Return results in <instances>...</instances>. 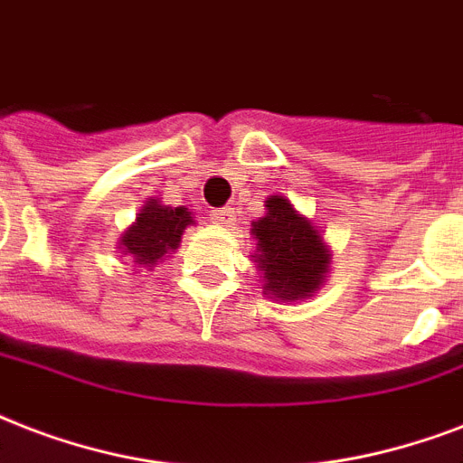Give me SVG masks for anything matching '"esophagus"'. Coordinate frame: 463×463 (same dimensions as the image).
I'll use <instances>...</instances> for the list:
<instances>
[{"mask_svg": "<svg viewBox=\"0 0 463 463\" xmlns=\"http://www.w3.org/2000/svg\"><path fill=\"white\" fill-rule=\"evenodd\" d=\"M210 220L214 224H220V227H229L234 222V207H217V210L210 213Z\"/></svg>", "mask_w": 463, "mask_h": 463, "instance_id": "obj_1", "label": "esophagus"}]
</instances>
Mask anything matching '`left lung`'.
Returning <instances> with one entry per match:
<instances>
[{"label":"left lung","instance_id":"obj_1","mask_svg":"<svg viewBox=\"0 0 463 463\" xmlns=\"http://www.w3.org/2000/svg\"><path fill=\"white\" fill-rule=\"evenodd\" d=\"M256 239L258 270L270 299L297 302L324 285L331 265V250L324 236L285 195L265 200V214L250 224Z\"/></svg>","mask_w":463,"mask_h":463}]
</instances>
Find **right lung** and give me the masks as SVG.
<instances>
[{
    "label": "right lung",
    "mask_w": 463,
    "mask_h": 463,
    "mask_svg": "<svg viewBox=\"0 0 463 463\" xmlns=\"http://www.w3.org/2000/svg\"><path fill=\"white\" fill-rule=\"evenodd\" d=\"M193 224L188 207L161 205L159 200H146L139 210L137 220L120 236V249L132 263L152 270L168 253H174L181 243L183 229Z\"/></svg>",
    "instance_id": "1"
}]
</instances>
